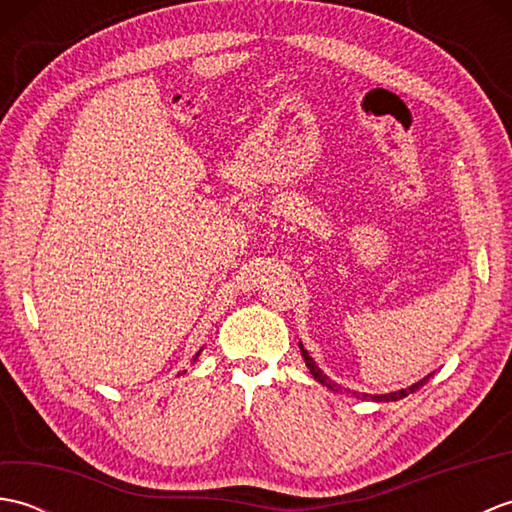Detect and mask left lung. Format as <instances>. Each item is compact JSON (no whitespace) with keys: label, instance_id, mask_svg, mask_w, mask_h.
<instances>
[{"label":"left lung","instance_id":"left-lung-1","mask_svg":"<svg viewBox=\"0 0 512 512\" xmlns=\"http://www.w3.org/2000/svg\"><path fill=\"white\" fill-rule=\"evenodd\" d=\"M299 350H301L303 361H306V367L310 369V374L314 376V380H319V383H321L323 387H328V389H332V391H350V389L341 387L339 383H334L332 378L325 376L323 369H321L317 363H314V358L308 354V350H306V347H303L301 343H299ZM429 376H431V374H429ZM429 376H424L422 380H418V383H413V385L407 387V389L389 391V394H358V391H354V396H356V398H369V400H376V402H396V400H400V398H405V396L413 394V391H416V389H420L424 383H427Z\"/></svg>","mask_w":512,"mask_h":512}]
</instances>
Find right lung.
Listing matches in <instances>:
<instances>
[{
	"label": "right lung",
	"instance_id": "add662e5",
	"mask_svg": "<svg viewBox=\"0 0 512 512\" xmlns=\"http://www.w3.org/2000/svg\"><path fill=\"white\" fill-rule=\"evenodd\" d=\"M200 352H202V350H200ZM200 352H198V354H195V356H193V361H195V358H198V356H200Z\"/></svg>",
	"mask_w": 512,
	"mask_h": 512
}]
</instances>
